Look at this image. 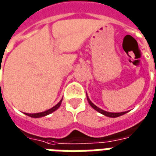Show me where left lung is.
I'll return each mask as SVG.
<instances>
[{"label":"left lung","instance_id":"left-lung-1","mask_svg":"<svg viewBox=\"0 0 156 156\" xmlns=\"http://www.w3.org/2000/svg\"><path fill=\"white\" fill-rule=\"evenodd\" d=\"M155 73H156V70H155ZM87 99H88V104L90 105V106H91L92 108H94V109H95L96 111H98V113L102 114V115L107 116V117H110V118L119 117V116H121V115H124V114H126V113L129 112V111H125V112H120V113H111V112H107V111H105V110H103V109H101L100 108H98V107H97L95 105H94V104L91 102V100L89 99V98L88 97V94H87Z\"/></svg>","mask_w":156,"mask_h":156}]
</instances>
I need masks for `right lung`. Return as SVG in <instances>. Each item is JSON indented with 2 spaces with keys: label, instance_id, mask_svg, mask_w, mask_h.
I'll use <instances>...</instances> for the list:
<instances>
[{
  "label": "right lung",
  "instance_id": "right-lung-1",
  "mask_svg": "<svg viewBox=\"0 0 156 156\" xmlns=\"http://www.w3.org/2000/svg\"><path fill=\"white\" fill-rule=\"evenodd\" d=\"M62 98L61 100L59 101V103H58L57 105L53 106L52 108H49L48 110H46L44 112H41V113H36V114H27V113H25L26 115H27V116H30V117L32 118H41V117H44V116H47V115H50L51 114L52 112L56 111L57 109H58L59 107H60V105L62 104Z\"/></svg>",
  "mask_w": 156,
  "mask_h": 156
}]
</instances>
